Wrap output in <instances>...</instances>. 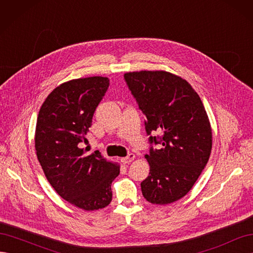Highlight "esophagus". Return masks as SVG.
<instances>
[{
  "mask_svg": "<svg viewBox=\"0 0 253 253\" xmlns=\"http://www.w3.org/2000/svg\"><path fill=\"white\" fill-rule=\"evenodd\" d=\"M134 159H135V154H133V153H131V154H128L126 157L122 158L121 162L124 163V164H129V163H132Z\"/></svg>",
  "mask_w": 253,
  "mask_h": 253,
  "instance_id": "1",
  "label": "esophagus"
}]
</instances>
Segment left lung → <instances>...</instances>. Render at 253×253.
Returning <instances> with one entry per match:
<instances>
[{
	"mask_svg": "<svg viewBox=\"0 0 253 253\" xmlns=\"http://www.w3.org/2000/svg\"><path fill=\"white\" fill-rule=\"evenodd\" d=\"M125 79L145 117L150 142L162 144L144 155L150 173L141 183L149 203L168 205L192 189L208 163L212 128L200 96L191 84L166 71L125 74Z\"/></svg>",
	"mask_w": 253,
	"mask_h": 253,
	"instance_id": "8db88e82",
	"label": "left lung"
}]
</instances>
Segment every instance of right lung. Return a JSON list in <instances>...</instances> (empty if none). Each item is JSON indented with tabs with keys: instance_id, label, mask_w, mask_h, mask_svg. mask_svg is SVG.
I'll list each match as a JSON object with an SVG mask.
<instances>
[{
	"instance_id": "add662e5",
	"label": "right lung",
	"mask_w": 253,
	"mask_h": 253,
	"mask_svg": "<svg viewBox=\"0 0 253 253\" xmlns=\"http://www.w3.org/2000/svg\"><path fill=\"white\" fill-rule=\"evenodd\" d=\"M110 80L101 76L60 84L46 97L36 126L38 160L56 192L85 211L103 209L112 202V182L120 166L99 151L85 154L81 147Z\"/></svg>"
}]
</instances>
